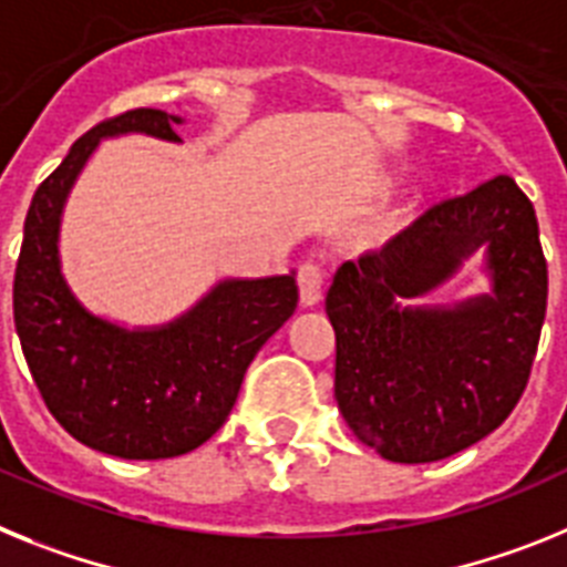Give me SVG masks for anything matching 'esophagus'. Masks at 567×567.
Wrapping results in <instances>:
<instances>
[{"label":"esophagus","mask_w":567,"mask_h":567,"mask_svg":"<svg viewBox=\"0 0 567 567\" xmlns=\"http://www.w3.org/2000/svg\"><path fill=\"white\" fill-rule=\"evenodd\" d=\"M322 285H324V274L317 262H305L299 268V302L305 308H313L322 299Z\"/></svg>","instance_id":"34e87169"}]
</instances>
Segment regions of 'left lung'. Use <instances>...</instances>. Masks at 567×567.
<instances>
[{
    "label": "left lung",
    "mask_w": 567,
    "mask_h": 567,
    "mask_svg": "<svg viewBox=\"0 0 567 567\" xmlns=\"http://www.w3.org/2000/svg\"><path fill=\"white\" fill-rule=\"evenodd\" d=\"M483 250L488 295L416 306ZM548 305L534 205L511 176L433 205L382 250L344 262L324 297L333 393L362 445L391 462L454 456L508 420Z\"/></svg>",
    "instance_id": "8db88e82"
}]
</instances>
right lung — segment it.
I'll return each instance as SVG.
<instances>
[{
  "instance_id": "right-lung-1",
  "label": "right lung",
  "mask_w": 567,
  "mask_h": 567,
  "mask_svg": "<svg viewBox=\"0 0 567 567\" xmlns=\"http://www.w3.org/2000/svg\"><path fill=\"white\" fill-rule=\"evenodd\" d=\"M182 116L136 107L91 127L33 194L13 279V322L48 411L82 445L120 460H171L208 442L239 396L256 351L297 311V270L219 279L165 324L127 328L93 313L62 274L65 202L102 140L182 142Z\"/></svg>"
}]
</instances>
